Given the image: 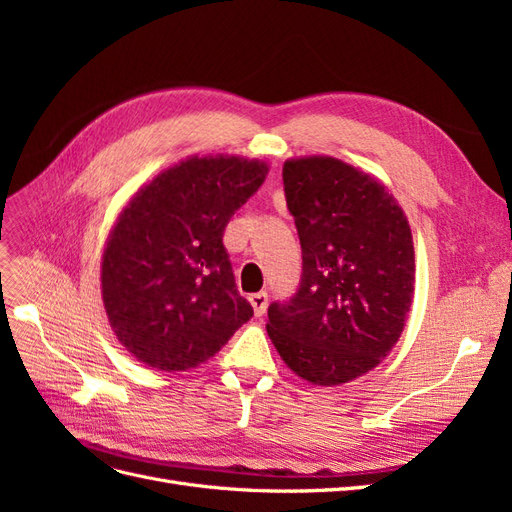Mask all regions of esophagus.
Instances as JSON below:
<instances>
[{"label":"esophagus","mask_w":512,"mask_h":512,"mask_svg":"<svg viewBox=\"0 0 512 512\" xmlns=\"http://www.w3.org/2000/svg\"><path fill=\"white\" fill-rule=\"evenodd\" d=\"M250 303H252V307H254V314H256V316H265L267 305H269L267 292H254L252 297H250Z\"/></svg>","instance_id":"esophagus-1"}]
</instances>
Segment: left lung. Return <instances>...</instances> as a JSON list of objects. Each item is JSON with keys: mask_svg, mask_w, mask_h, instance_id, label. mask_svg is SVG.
<instances>
[{"mask_svg": "<svg viewBox=\"0 0 512 512\" xmlns=\"http://www.w3.org/2000/svg\"><path fill=\"white\" fill-rule=\"evenodd\" d=\"M288 211L303 273L269 305L267 333L286 365L322 386L374 369L404 331L414 294V245L384 185L335 158L288 160Z\"/></svg>", "mask_w": 512, "mask_h": 512, "instance_id": "1", "label": "left lung"}]
</instances>
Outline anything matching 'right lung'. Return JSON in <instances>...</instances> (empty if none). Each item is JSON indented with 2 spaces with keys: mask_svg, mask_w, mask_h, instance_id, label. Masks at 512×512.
<instances>
[{
  "mask_svg": "<svg viewBox=\"0 0 512 512\" xmlns=\"http://www.w3.org/2000/svg\"><path fill=\"white\" fill-rule=\"evenodd\" d=\"M265 177L262 162L190 158L121 211L102 258V299L138 361L160 371L196 367L254 316L222 237Z\"/></svg>",
  "mask_w": 512,
  "mask_h": 512,
  "instance_id": "right-lung-1",
  "label": "right lung"
}]
</instances>
